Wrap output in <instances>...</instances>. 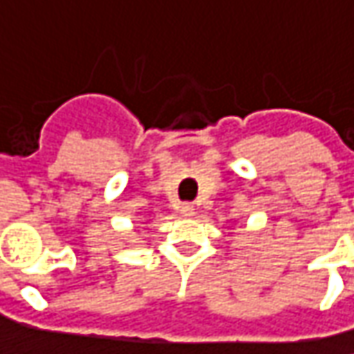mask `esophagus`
Instances as JSON below:
<instances>
[{"instance_id": "esophagus-1", "label": "esophagus", "mask_w": 354, "mask_h": 354, "mask_svg": "<svg viewBox=\"0 0 354 354\" xmlns=\"http://www.w3.org/2000/svg\"><path fill=\"white\" fill-rule=\"evenodd\" d=\"M179 214L183 215V217H193L195 215V207L191 203H183V205H179Z\"/></svg>"}]
</instances>
